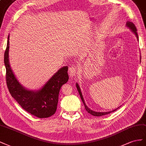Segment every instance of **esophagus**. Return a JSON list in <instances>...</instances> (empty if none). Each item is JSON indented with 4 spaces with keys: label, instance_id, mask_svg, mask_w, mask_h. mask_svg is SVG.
I'll use <instances>...</instances> for the list:
<instances>
[{
    "label": "esophagus",
    "instance_id": "1",
    "mask_svg": "<svg viewBox=\"0 0 146 146\" xmlns=\"http://www.w3.org/2000/svg\"><path fill=\"white\" fill-rule=\"evenodd\" d=\"M78 66H71L69 67L68 74L70 77H73L78 73Z\"/></svg>",
    "mask_w": 146,
    "mask_h": 146
}]
</instances>
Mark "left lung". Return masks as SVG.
Returning <instances> with one entry per match:
<instances>
[{
  "instance_id": "8db88e82",
  "label": "left lung",
  "mask_w": 146,
  "mask_h": 146,
  "mask_svg": "<svg viewBox=\"0 0 146 146\" xmlns=\"http://www.w3.org/2000/svg\"><path fill=\"white\" fill-rule=\"evenodd\" d=\"M127 26L129 27L130 28L131 30L132 31V32L134 33V34L136 35L137 38L138 39V33H137V31H136V27L135 26V25L133 24V23L131 22H127ZM76 87H77V89L78 90V92H79V94H80V97H81V98L82 100V101L83 102V103H84V107H85V109L87 111V112L88 113L90 114L91 115H92L94 116H102V115H106V114H110L111 112H114L115 111H116V110H117L118 108H117V109L115 110H113L112 111H109V112H95V111H94L92 110H90L89 108L87 106V105H86V103L84 102V98H83V97L82 95V94H81V90H80V87H79L78 84H76Z\"/></svg>"
}]
</instances>
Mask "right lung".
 Instances as JSON below:
<instances>
[{
	"instance_id": "add662e5",
	"label": "right lung",
	"mask_w": 146,
	"mask_h": 146,
	"mask_svg": "<svg viewBox=\"0 0 146 146\" xmlns=\"http://www.w3.org/2000/svg\"><path fill=\"white\" fill-rule=\"evenodd\" d=\"M9 35L4 54L7 87L12 97L29 113L38 118H47L54 114L57 110L59 94L62 85L68 81V66L60 68L41 90L33 92L21 86L12 72L8 60Z\"/></svg>"
}]
</instances>
